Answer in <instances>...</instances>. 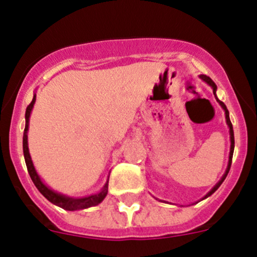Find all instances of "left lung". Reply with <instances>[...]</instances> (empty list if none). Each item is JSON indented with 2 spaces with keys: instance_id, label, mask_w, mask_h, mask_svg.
I'll return each instance as SVG.
<instances>
[{
  "instance_id": "1",
  "label": "left lung",
  "mask_w": 257,
  "mask_h": 257,
  "mask_svg": "<svg viewBox=\"0 0 257 257\" xmlns=\"http://www.w3.org/2000/svg\"><path fill=\"white\" fill-rule=\"evenodd\" d=\"M201 78L202 79H203L204 81H207L208 84H209L210 86L213 87V92H214V95H215V92H216V85H215V83H214V81L210 79L209 77H207V75H201ZM218 99V98H216ZM218 102L220 104H221V107L224 108V110H225V114H226V122H227V125H228V127H230V136H231V150H230V160H228V166H227V170H226V173L224 174V177L221 178V180H220V182L216 184L215 186H214V188L210 190L209 192H208V194L206 195V197L204 198H207L208 196H210L212 194H214V192L216 191V190L219 189V186L221 185L222 184V182H224L225 180V178L227 177V174H228V172H230V168H231V164H232V156H233V150H234V135H233V127H232V122H231V120H230V115H228V110H227V108H226V105L224 104V102H221L220 101V99H218Z\"/></svg>"
}]
</instances>
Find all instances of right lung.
I'll return each instance as SVG.
<instances>
[{"label":"right lung","instance_id":"1","mask_svg":"<svg viewBox=\"0 0 257 257\" xmlns=\"http://www.w3.org/2000/svg\"><path fill=\"white\" fill-rule=\"evenodd\" d=\"M35 101H36V95L33 96L31 103L27 105V108H26V113H25L26 125H25V130H24V137H23L24 158H25L27 171H29V174H30V177H31L33 184H35L36 188L38 189V191L41 192V194L43 195L48 201H50L51 203H54L55 206L61 207L66 210L85 209V208L97 206L98 203H101V202L103 201V198L105 197V196H107L108 183L105 184L103 190H102L99 194L89 196V197H84V198H71V197H66V196L54 192L53 190L47 188V186H45L44 184L41 182V179H39L38 174L36 173L35 167H33V165H32L31 158H30V154H29V147H27V128H29V117H30V113H31V110H32L33 104H35Z\"/></svg>","mask_w":257,"mask_h":257}]
</instances>
